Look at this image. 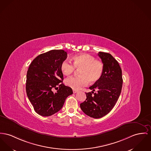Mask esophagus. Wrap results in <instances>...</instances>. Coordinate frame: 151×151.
I'll return each instance as SVG.
<instances>
[{
  "mask_svg": "<svg viewBox=\"0 0 151 151\" xmlns=\"http://www.w3.org/2000/svg\"><path fill=\"white\" fill-rule=\"evenodd\" d=\"M73 93H77V92H78V91H76V90L73 89Z\"/></svg>",
  "mask_w": 151,
  "mask_h": 151,
  "instance_id": "esophagus-1",
  "label": "esophagus"
}]
</instances>
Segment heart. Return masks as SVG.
<instances>
[{"mask_svg":"<svg viewBox=\"0 0 151 151\" xmlns=\"http://www.w3.org/2000/svg\"><path fill=\"white\" fill-rule=\"evenodd\" d=\"M73 65L70 62L63 60L60 65V69L64 75L68 76L77 69L79 71L80 76L70 77L66 79L65 84L74 90L80 89L86 86L89 81L95 83L100 80L104 66L100 60H96L93 56L82 54L76 55L72 58Z\"/></svg>","mask_w":151,"mask_h":151,"instance_id":"obj_1","label":"heart"}]
</instances>
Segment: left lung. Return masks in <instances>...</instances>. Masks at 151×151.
I'll return each mask as SVG.
<instances>
[{
  "mask_svg": "<svg viewBox=\"0 0 151 151\" xmlns=\"http://www.w3.org/2000/svg\"><path fill=\"white\" fill-rule=\"evenodd\" d=\"M98 55L104 66L102 76L89 88L92 91L86 93V100L80 104L83 113L94 119L104 117L113 108L120 95L123 82L121 69L114 57L104 52ZM96 90L97 92L94 93Z\"/></svg>",
  "mask_w": 151,
  "mask_h": 151,
  "instance_id": "1",
  "label": "left lung"
}]
</instances>
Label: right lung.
I'll return each mask as SVG.
<instances>
[{
    "instance_id": "right-lung-1",
    "label": "right lung",
    "mask_w": 151,
    "mask_h": 151,
    "mask_svg": "<svg viewBox=\"0 0 151 151\" xmlns=\"http://www.w3.org/2000/svg\"><path fill=\"white\" fill-rule=\"evenodd\" d=\"M63 50H52L41 54L32 61L26 77V90L34 111L50 116L60 111L72 89L63 83L60 65L67 58ZM58 91L54 92L53 90Z\"/></svg>"
}]
</instances>
